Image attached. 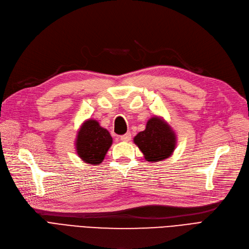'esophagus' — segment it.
I'll use <instances>...</instances> for the list:
<instances>
[{
    "label": "esophagus",
    "mask_w": 249,
    "mask_h": 249,
    "mask_svg": "<svg viewBox=\"0 0 249 249\" xmlns=\"http://www.w3.org/2000/svg\"><path fill=\"white\" fill-rule=\"evenodd\" d=\"M120 140H121L122 142H129L131 140V133H126L124 135H122L121 137H120Z\"/></svg>",
    "instance_id": "1"
}]
</instances>
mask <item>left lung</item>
I'll list each match as a JSON object with an SVG mask.
<instances>
[{"label":"left lung","mask_w":249,"mask_h":249,"mask_svg":"<svg viewBox=\"0 0 249 249\" xmlns=\"http://www.w3.org/2000/svg\"><path fill=\"white\" fill-rule=\"evenodd\" d=\"M178 137L163 117L154 116L146 122L145 129L136 134L133 142L149 162L169 158L177 148Z\"/></svg>","instance_id":"1"}]
</instances>
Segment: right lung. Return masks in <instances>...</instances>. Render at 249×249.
<instances>
[{"mask_svg": "<svg viewBox=\"0 0 249 249\" xmlns=\"http://www.w3.org/2000/svg\"><path fill=\"white\" fill-rule=\"evenodd\" d=\"M112 143V136L106 128L96 120L87 119L79 128L75 145L82 161L97 166L104 161Z\"/></svg>", "mask_w": 249, "mask_h": 249, "instance_id": "obj_1", "label": "right lung"}]
</instances>
